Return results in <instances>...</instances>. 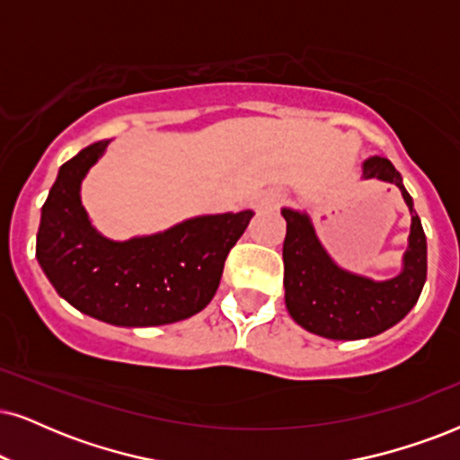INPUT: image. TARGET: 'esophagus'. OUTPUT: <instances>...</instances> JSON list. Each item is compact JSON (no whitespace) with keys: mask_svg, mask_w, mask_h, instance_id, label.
<instances>
[{"mask_svg":"<svg viewBox=\"0 0 460 460\" xmlns=\"http://www.w3.org/2000/svg\"><path fill=\"white\" fill-rule=\"evenodd\" d=\"M254 210H273V208L280 206V195L276 193V190H267V193L259 195L257 199H254Z\"/></svg>","mask_w":460,"mask_h":460,"instance_id":"obj_1","label":"esophagus"}]
</instances>
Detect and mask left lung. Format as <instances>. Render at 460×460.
Instances as JSON below:
<instances>
[{
  "label": "left lung",
  "instance_id": "1",
  "mask_svg": "<svg viewBox=\"0 0 460 460\" xmlns=\"http://www.w3.org/2000/svg\"><path fill=\"white\" fill-rule=\"evenodd\" d=\"M363 178L391 182L401 190L411 214L403 267L388 280H371L331 259L305 212L282 208L284 301L295 323L327 340H365L403 321L420 297L427 280V237L403 178L385 156L363 161Z\"/></svg>",
  "mask_w": 460,
  "mask_h": 460
}]
</instances>
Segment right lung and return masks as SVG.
Segmentation results:
<instances>
[{"mask_svg":"<svg viewBox=\"0 0 460 460\" xmlns=\"http://www.w3.org/2000/svg\"><path fill=\"white\" fill-rule=\"evenodd\" d=\"M108 144H91L61 165L42 206L38 263L67 304L102 323L159 327L190 318L217 295L226 254L254 212L208 214L153 235L110 240L80 199L83 180Z\"/></svg>","mask_w":460,"mask_h":460,"instance_id":"obj_1","label":"right lung"}]
</instances>
